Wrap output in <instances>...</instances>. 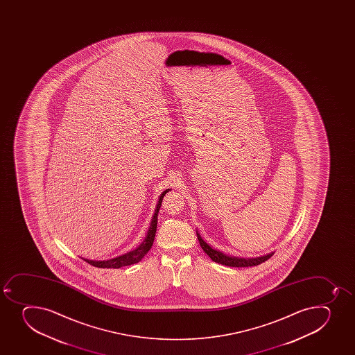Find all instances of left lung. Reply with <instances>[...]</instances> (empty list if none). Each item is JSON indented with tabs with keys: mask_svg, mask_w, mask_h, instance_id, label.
I'll list each match as a JSON object with an SVG mask.
<instances>
[{
	"mask_svg": "<svg viewBox=\"0 0 355 355\" xmlns=\"http://www.w3.org/2000/svg\"><path fill=\"white\" fill-rule=\"evenodd\" d=\"M198 239L200 243V246L204 250L205 252L207 253L208 257H211V259L215 263H222L225 266L232 267H251L257 266L259 263L266 261L267 259H270V257L273 256L274 252L268 253L266 256L257 257V258H239V257L228 256L225 253L215 250L211 248L209 244L205 242L200 234L197 232Z\"/></svg>",
	"mask_w": 355,
	"mask_h": 355,
	"instance_id": "1",
	"label": "left lung"
}]
</instances>
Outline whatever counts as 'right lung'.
<instances>
[{
    "mask_svg": "<svg viewBox=\"0 0 355 355\" xmlns=\"http://www.w3.org/2000/svg\"><path fill=\"white\" fill-rule=\"evenodd\" d=\"M168 191H170V189L165 190L164 192L159 196L157 205H156V208H155L154 216L151 218L150 227L148 229L147 236H146V239H144V242L141 243L140 245L137 246V249L133 250V251H130V252L125 253L123 256L116 257V258H113V259L110 260H90L85 259V258H82V259L85 260L87 263H90L92 266L99 267V268H120V267L128 266V265L139 263V261L147 254L148 251H149L151 246H153L155 234H156V228H157L158 211H159V208H161L163 198H164L165 194H166V192H168Z\"/></svg>",
    "mask_w": 355,
    "mask_h": 355,
    "instance_id": "right-lung-1",
    "label": "right lung"
}]
</instances>
